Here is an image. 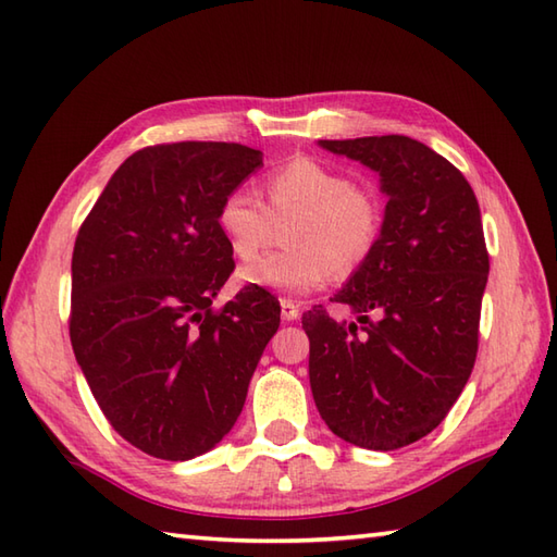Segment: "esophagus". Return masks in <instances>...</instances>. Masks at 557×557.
I'll return each instance as SVG.
<instances>
[{"instance_id":"esophagus-1","label":"esophagus","mask_w":557,"mask_h":557,"mask_svg":"<svg viewBox=\"0 0 557 557\" xmlns=\"http://www.w3.org/2000/svg\"><path fill=\"white\" fill-rule=\"evenodd\" d=\"M280 315H282V321H287V323L297 321V318H299V306L294 304V301H289V299H280Z\"/></svg>"}]
</instances>
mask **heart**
<instances>
[{
  "label": "heart",
  "instance_id": "heart-1",
  "mask_svg": "<svg viewBox=\"0 0 557 557\" xmlns=\"http://www.w3.org/2000/svg\"><path fill=\"white\" fill-rule=\"evenodd\" d=\"M268 210L246 191L232 188L220 200L215 222L239 260L258 256L272 234V220L294 218L289 251L270 253L239 270L244 285L282 294H309L333 275H351L373 253L383 210L377 198L345 172L313 158H294L268 174Z\"/></svg>",
  "mask_w": 557,
  "mask_h": 557
}]
</instances>
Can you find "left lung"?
Masks as SVG:
<instances>
[{"label":"left lung","mask_w":557,"mask_h":557,"mask_svg":"<svg viewBox=\"0 0 557 557\" xmlns=\"http://www.w3.org/2000/svg\"><path fill=\"white\" fill-rule=\"evenodd\" d=\"M318 146L377 172L387 203L373 253L330 299L357 323L323 306L301 318L311 393L337 437L387 453L429 435L474 369L488 282L479 200L453 162L409 136Z\"/></svg>","instance_id":"1"}]
</instances>
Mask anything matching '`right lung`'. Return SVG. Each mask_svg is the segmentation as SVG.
<instances>
[{
  "label": "right lung",
  "mask_w": 557,
  "mask_h": 557,
  "mask_svg": "<svg viewBox=\"0 0 557 557\" xmlns=\"http://www.w3.org/2000/svg\"><path fill=\"white\" fill-rule=\"evenodd\" d=\"M260 164L263 152L242 144L144 148L78 230L71 347L112 429L150 457L215 447L280 327V304L260 287L212 309L234 270L215 212Z\"/></svg>",
  "instance_id": "obj_1"
}]
</instances>
